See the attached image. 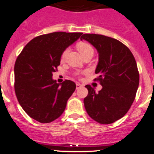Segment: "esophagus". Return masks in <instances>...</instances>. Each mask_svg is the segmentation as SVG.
Wrapping results in <instances>:
<instances>
[{
	"mask_svg": "<svg viewBox=\"0 0 154 154\" xmlns=\"http://www.w3.org/2000/svg\"><path fill=\"white\" fill-rule=\"evenodd\" d=\"M76 86H77V89H79V88H80L81 87H83V85H81L80 84H76Z\"/></svg>",
	"mask_w": 154,
	"mask_h": 154,
	"instance_id": "34e87169",
	"label": "esophagus"
}]
</instances>
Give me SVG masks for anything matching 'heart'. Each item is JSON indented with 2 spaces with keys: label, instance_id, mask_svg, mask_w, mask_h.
<instances>
[{
  "label": "heart",
  "instance_id": "heart-1",
  "mask_svg": "<svg viewBox=\"0 0 154 154\" xmlns=\"http://www.w3.org/2000/svg\"><path fill=\"white\" fill-rule=\"evenodd\" d=\"M77 48H78V51H80V53L81 54L82 56L85 54H87V53L89 52H93V49L91 47V45H89L88 43H86V42L79 43L78 45H77ZM67 51H68V49L64 50V52L62 53V56H61L62 58H64V57H65L66 54H67Z\"/></svg>",
  "mask_w": 154,
  "mask_h": 154
}]
</instances>
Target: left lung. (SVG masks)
I'll return each instance as SVG.
<instances>
[{
  "label": "left lung",
  "instance_id": "8db88e82",
  "mask_svg": "<svg viewBox=\"0 0 154 154\" xmlns=\"http://www.w3.org/2000/svg\"><path fill=\"white\" fill-rule=\"evenodd\" d=\"M93 45L99 54L95 73L102 89L96 92L86 86V111L100 124H111L122 118L131 106L139 86L137 63L131 51L116 38L97 34H84L80 40Z\"/></svg>",
  "mask_w": 154,
  "mask_h": 154
}]
</instances>
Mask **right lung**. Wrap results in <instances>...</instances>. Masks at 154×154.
Segmentation results:
<instances>
[{
	"mask_svg": "<svg viewBox=\"0 0 154 154\" xmlns=\"http://www.w3.org/2000/svg\"><path fill=\"white\" fill-rule=\"evenodd\" d=\"M82 32H56L37 36L24 47L14 66L16 96L26 114L41 123L60 117L76 89L71 80L57 84L53 73L66 48Z\"/></svg>",
	"mask_w": 154,
	"mask_h": 154,
	"instance_id": "right-lung-1",
	"label": "right lung"
}]
</instances>
